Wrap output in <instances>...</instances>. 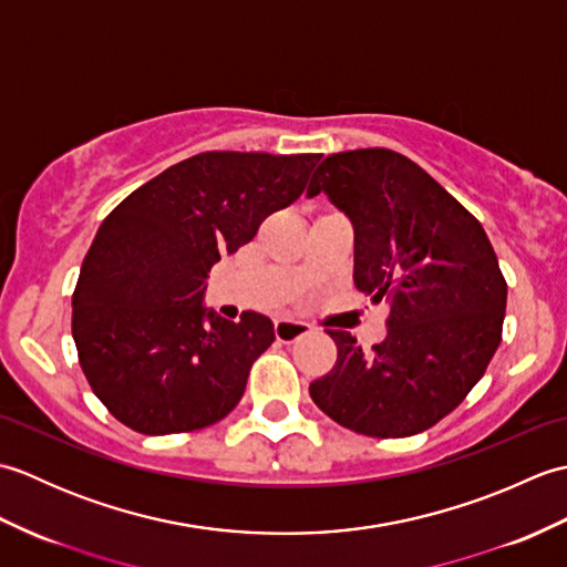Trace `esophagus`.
I'll list each match as a JSON object with an SVG mask.
<instances>
[{
	"label": "esophagus",
	"mask_w": 567,
	"mask_h": 567,
	"mask_svg": "<svg viewBox=\"0 0 567 567\" xmlns=\"http://www.w3.org/2000/svg\"><path fill=\"white\" fill-rule=\"evenodd\" d=\"M309 331H311L309 323L299 319H290V317L275 319V339L280 343H292L297 339H302V336H307Z\"/></svg>",
	"instance_id": "34e87169"
}]
</instances>
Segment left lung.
Listing matches in <instances>:
<instances>
[{"instance_id": "8db88e82", "label": "left lung", "mask_w": 567, "mask_h": 567, "mask_svg": "<svg viewBox=\"0 0 567 567\" xmlns=\"http://www.w3.org/2000/svg\"><path fill=\"white\" fill-rule=\"evenodd\" d=\"M355 228L353 282L388 299V339L339 358L309 394L336 424L404 439L439 424L485 375L502 341L507 280L485 228L426 171L388 148L333 153L311 177Z\"/></svg>"}]
</instances>
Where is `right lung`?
Segmentation results:
<instances>
[{"instance_id": "obj_1", "label": "right lung", "mask_w": 567, "mask_h": 567, "mask_svg": "<svg viewBox=\"0 0 567 567\" xmlns=\"http://www.w3.org/2000/svg\"><path fill=\"white\" fill-rule=\"evenodd\" d=\"M319 161L199 153L102 221L72 292V339L92 392L124 426L146 436L197 431L238 404L250 365L275 341L272 321L204 309L207 277L302 195Z\"/></svg>"}]
</instances>
